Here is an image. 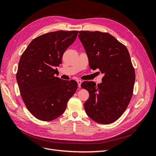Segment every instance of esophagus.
<instances>
[{
  "mask_svg": "<svg viewBox=\"0 0 156 156\" xmlns=\"http://www.w3.org/2000/svg\"><path fill=\"white\" fill-rule=\"evenodd\" d=\"M77 84H78V87L80 88V87H81V84L82 83V81H81V80H77Z\"/></svg>",
  "mask_w": 156,
  "mask_h": 156,
  "instance_id": "1",
  "label": "esophagus"
}]
</instances>
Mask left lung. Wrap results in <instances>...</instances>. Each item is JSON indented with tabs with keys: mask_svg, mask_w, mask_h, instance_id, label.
Wrapping results in <instances>:
<instances>
[{
	"mask_svg": "<svg viewBox=\"0 0 156 156\" xmlns=\"http://www.w3.org/2000/svg\"><path fill=\"white\" fill-rule=\"evenodd\" d=\"M79 37L91 69L104 74L102 83L84 81L89 98L84 107L87 115L98 123L111 124L122 115L133 92L135 69L126 47L107 32L79 31Z\"/></svg>",
	"mask_w": 156,
	"mask_h": 156,
	"instance_id": "8db88e82",
	"label": "left lung"
}]
</instances>
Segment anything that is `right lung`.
Instances as JSON below:
<instances>
[{
    "label": "right lung",
    "instance_id": "obj_1",
    "mask_svg": "<svg viewBox=\"0 0 156 156\" xmlns=\"http://www.w3.org/2000/svg\"><path fill=\"white\" fill-rule=\"evenodd\" d=\"M77 34V30L42 34L30 42L21 56L16 75L19 88L27 109L38 120L51 121L60 116L76 91V81L55 74Z\"/></svg>",
    "mask_w": 156,
    "mask_h": 156
}]
</instances>
